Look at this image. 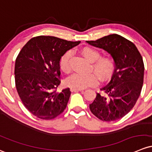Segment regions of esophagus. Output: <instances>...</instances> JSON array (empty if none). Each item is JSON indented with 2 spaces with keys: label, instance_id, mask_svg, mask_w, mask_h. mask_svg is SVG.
<instances>
[{
  "label": "esophagus",
  "instance_id": "esophagus-1",
  "mask_svg": "<svg viewBox=\"0 0 152 152\" xmlns=\"http://www.w3.org/2000/svg\"><path fill=\"white\" fill-rule=\"evenodd\" d=\"M71 92H81V91H82V89H76V88H71Z\"/></svg>",
  "mask_w": 152,
  "mask_h": 152
}]
</instances>
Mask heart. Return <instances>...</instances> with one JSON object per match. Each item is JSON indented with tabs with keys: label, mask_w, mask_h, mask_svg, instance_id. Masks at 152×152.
<instances>
[{
	"label": "heart",
	"mask_w": 152,
	"mask_h": 152,
	"mask_svg": "<svg viewBox=\"0 0 152 152\" xmlns=\"http://www.w3.org/2000/svg\"><path fill=\"white\" fill-rule=\"evenodd\" d=\"M82 55L92 62L91 69L94 73L89 74L73 73L67 79L66 82L71 88L85 89L89 86H93L97 84L98 78L100 80L105 81L111 76L114 70V61L110 57H100V53L96 49L86 47L81 50ZM72 56V51L68 50L63 54L60 61V68L64 72H68L71 70L70 60Z\"/></svg>",
	"instance_id": "b5f03b06"
}]
</instances>
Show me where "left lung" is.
<instances>
[{"mask_svg":"<svg viewBox=\"0 0 152 152\" xmlns=\"http://www.w3.org/2000/svg\"><path fill=\"white\" fill-rule=\"evenodd\" d=\"M112 56L115 70L108 85L100 89L89 105L91 112L103 122H112L128 114L140 96L143 83L144 64L135 44L116 34L87 41Z\"/></svg>","mask_w":152,"mask_h":152,"instance_id":"8db88e82","label":"left lung"}]
</instances>
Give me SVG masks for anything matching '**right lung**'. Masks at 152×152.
<instances>
[{"mask_svg": "<svg viewBox=\"0 0 152 152\" xmlns=\"http://www.w3.org/2000/svg\"><path fill=\"white\" fill-rule=\"evenodd\" d=\"M79 43L40 36L31 38L19 53L14 68L16 88L25 108L37 118L53 119L66 108L71 92L69 88L57 91L61 82L60 61Z\"/></svg>", "mask_w": 152, "mask_h": 152, "instance_id": "right-lung-1", "label": "right lung"}]
</instances>
